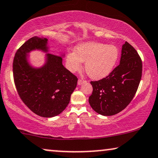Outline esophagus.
<instances>
[{
  "instance_id": "34e87169",
  "label": "esophagus",
  "mask_w": 158,
  "mask_h": 158,
  "mask_svg": "<svg viewBox=\"0 0 158 158\" xmlns=\"http://www.w3.org/2000/svg\"><path fill=\"white\" fill-rule=\"evenodd\" d=\"M85 81H84V80L79 79L78 81H77V84H78L79 85H82V84H83V83H85Z\"/></svg>"
}]
</instances>
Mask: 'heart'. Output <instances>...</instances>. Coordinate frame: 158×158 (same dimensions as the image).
Listing matches in <instances>:
<instances>
[{
    "instance_id": "obj_1",
    "label": "heart",
    "mask_w": 158,
    "mask_h": 158,
    "mask_svg": "<svg viewBox=\"0 0 158 158\" xmlns=\"http://www.w3.org/2000/svg\"><path fill=\"white\" fill-rule=\"evenodd\" d=\"M118 50L114 45L89 42L79 44L74 52L67 55L66 67L75 73L85 63V70L90 78L102 79L110 74L117 62Z\"/></svg>"
}]
</instances>
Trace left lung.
Returning a JSON list of instances; mask_svg holds the SVG:
<instances>
[{"label":"left lung","instance_id":"1","mask_svg":"<svg viewBox=\"0 0 158 158\" xmlns=\"http://www.w3.org/2000/svg\"><path fill=\"white\" fill-rule=\"evenodd\" d=\"M142 63L136 49L126 42L123 44L120 63L110 74L91 81L90 106L103 116H112L124 110L137 92L141 81Z\"/></svg>","mask_w":158,"mask_h":158}]
</instances>
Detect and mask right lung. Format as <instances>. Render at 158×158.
Returning a JSON list of instances; mask_svg holds the SVG:
<instances>
[{
	"label": "right lung",
	"instance_id": "obj_1",
	"mask_svg": "<svg viewBox=\"0 0 158 158\" xmlns=\"http://www.w3.org/2000/svg\"><path fill=\"white\" fill-rule=\"evenodd\" d=\"M48 40L34 36L15 55L13 73L17 92L29 109L42 117H53L65 109L77 86V78L62 64V56L49 52ZM47 53L40 68L30 64L27 54L33 50Z\"/></svg>",
	"mask_w": 158,
	"mask_h": 158
}]
</instances>
